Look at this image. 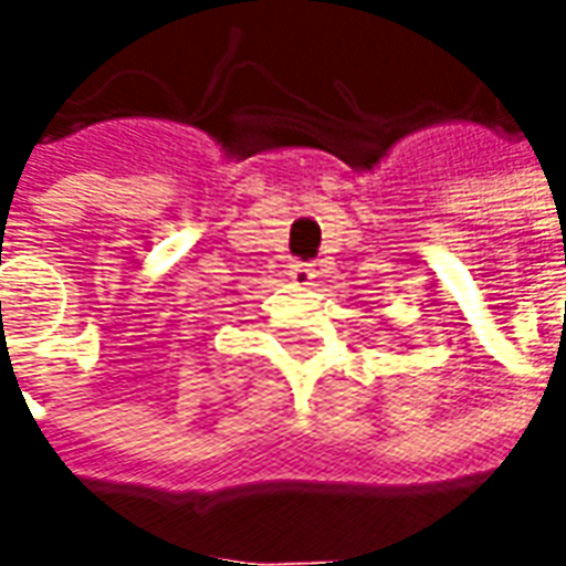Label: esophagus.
Listing matches in <instances>:
<instances>
[{"label": "esophagus", "mask_w": 566, "mask_h": 566, "mask_svg": "<svg viewBox=\"0 0 566 566\" xmlns=\"http://www.w3.org/2000/svg\"><path fill=\"white\" fill-rule=\"evenodd\" d=\"M287 275H291V282L294 284H303V287H308V284H312V279H315V270H312V263L294 260V263L287 266Z\"/></svg>", "instance_id": "1"}]
</instances>
